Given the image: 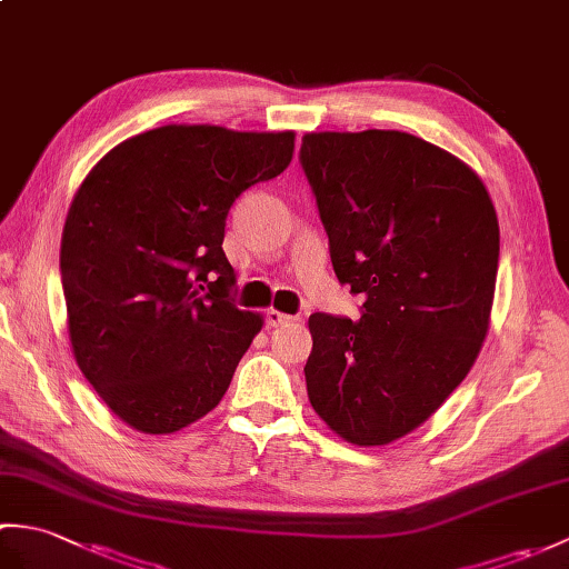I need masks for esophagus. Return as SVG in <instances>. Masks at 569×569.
Returning <instances> with one entry per match:
<instances>
[{"instance_id": "obj_1", "label": "esophagus", "mask_w": 569, "mask_h": 569, "mask_svg": "<svg viewBox=\"0 0 569 569\" xmlns=\"http://www.w3.org/2000/svg\"><path fill=\"white\" fill-rule=\"evenodd\" d=\"M296 318H291V316H286V312H281V310H269L266 312V325H271V328H281V325H288V322H293Z\"/></svg>"}]
</instances>
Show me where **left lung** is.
Masks as SVG:
<instances>
[{"label":"left lung","instance_id":"8db88e82","mask_svg":"<svg viewBox=\"0 0 569 569\" xmlns=\"http://www.w3.org/2000/svg\"><path fill=\"white\" fill-rule=\"evenodd\" d=\"M300 166L361 318L312 312L308 398L355 445H389L450 396L485 342L499 222L479 176L406 131H320Z\"/></svg>","mask_w":569,"mask_h":569}]
</instances>
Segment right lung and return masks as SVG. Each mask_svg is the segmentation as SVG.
<instances>
[{
    "instance_id": "add662e5",
    "label": "right lung",
    "mask_w": 569,
    "mask_h": 569,
    "mask_svg": "<svg viewBox=\"0 0 569 569\" xmlns=\"http://www.w3.org/2000/svg\"><path fill=\"white\" fill-rule=\"evenodd\" d=\"M293 131L171 124L82 180L60 241L72 355L112 413L149 435L208 416L261 330L222 251L229 208L286 171Z\"/></svg>"
}]
</instances>
